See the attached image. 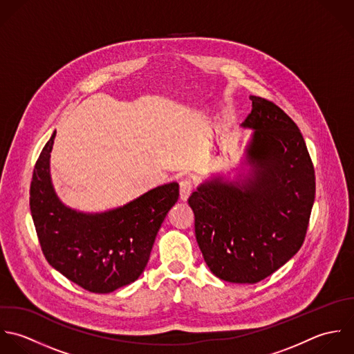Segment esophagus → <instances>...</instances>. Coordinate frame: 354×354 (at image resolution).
<instances>
[{
  "mask_svg": "<svg viewBox=\"0 0 354 354\" xmlns=\"http://www.w3.org/2000/svg\"><path fill=\"white\" fill-rule=\"evenodd\" d=\"M194 189V183L192 179H183L180 183H179V190H180V200H187L190 193L193 192Z\"/></svg>",
  "mask_w": 354,
  "mask_h": 354,
  "instance_id": "obj_1",
  "label": "esophagus"
}]
</instances>
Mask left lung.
<instances>
[{
    "instance_id": "left-lung-1",
    "label": "left lung",
    "mask_w": 354,
    "mask_h": 354,
    "mask_svg": "<svg viewBox=\"0 0 354 354\" xmlns=\"http://www.w3.org/2000/svg\"><path fill=\"white\" fill-rule=\"evenodd\" d=\"M250 167L242 185L207 180L189 197L196 238L213 275L260 282L302 246L312 212L315 168L297 124L275 105L250 95Z\"/></svg>"
}]
</instances>
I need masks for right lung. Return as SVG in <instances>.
I'll list each match as a JSON object with an SVG mask.
<instances>
[{
	"label": "right lung",
	"mask_w": 354,
	"mask_h": 354,
	"mask_svg": "<svg viewBox=\"0 0 354 354\" xmlns=\"http://www.w3.org/2000/svg\"><path fill=\"white\" fill-rule=\"evenodd\" d=\"M56 133L44 146L32 172L30 209L48 263L91 292H111L137 281L156 235L179 198V185L167 183L106 212H77L55 193L49 160Z\"/></svg>",
	"instance_id": "1"
}]
</instances>
